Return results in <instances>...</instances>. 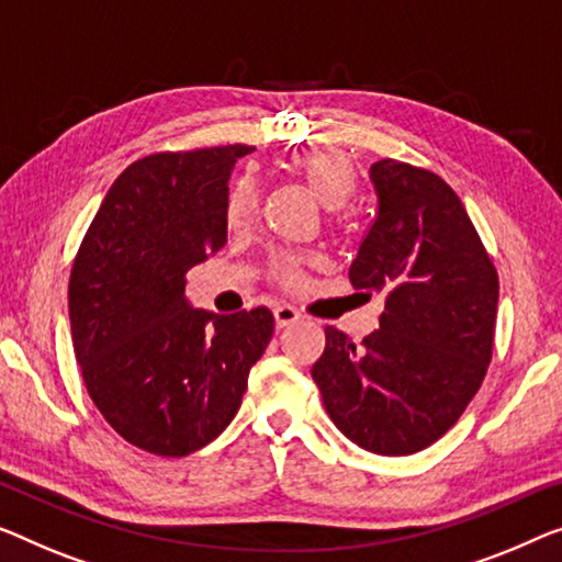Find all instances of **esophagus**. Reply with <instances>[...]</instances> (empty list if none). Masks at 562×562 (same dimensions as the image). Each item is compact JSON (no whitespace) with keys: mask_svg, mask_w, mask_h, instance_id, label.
I'll use <instances>...</instances> for the list:
<instances>
[{"mask_svg":"<svg viewBox=\"0 0 562 562\" xmlns=\"http://www.w3.org/2000/svg\"><path fill=\"white\" fill-rule=\"evenodd\" d=\"M300 321H303V315H300L295 307H290V305H278V307H274V325H278L280 330L282 328H290L292 323H300Z\"/></svg>","mask_w":562,"mask_h":562,"instance_id":"esophagus-1","label":"esophagus"}]
</instances>
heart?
Returning a JSON list of instances; mask_svg holds the SVG:
<instances>
[{
	"mask_svg": "<svg viewBox=\"0 0 562 562\" xmlns=\"http://www.w3.org/2000/svg\"><path fill=\"white\" fill-rule=\"evenodd\" d=\"M288 171L295 176L297 181H303L305 187L313 191V196L328 209V212H338L340 206H346L356 189V171L353 164L346 154L333 148H315L303 150L290 158ZM257 187L249 179H241L237 187L232 189L227 199V227L232 232L247 229L257 216ZM313 265V259L305 257H280L272 265L274 278H278L284 288H300L305 280L307 267Z\"/></svg>",
	"mask_w": 562,
	"mask_h": 562,
	"instance_id": "b5f03b06",
	"label": "heart"
}]
</instances>
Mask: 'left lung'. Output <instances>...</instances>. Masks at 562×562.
<instances>
[{"label": "left lung", "instance_id": "8db88e82", "mask_svg": "<svg viewBox=\"0 0 562 562\" xmlns=\"http://www.w3.org/2000/svg\"><path fill=\"white\" fill-rule=\"evenodd\" d=\"M368 179L375 216L348 278L386 307L361 346L328 325L310 373L350 441L406 457L443 437L480 391L499 282L447 181L393 158L371 164Z\"/></svg>", "mask_w": 562, "mask_h": 562}]
</instances>
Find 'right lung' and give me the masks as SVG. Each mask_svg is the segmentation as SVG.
<instances>
[{
	"mask_svg": "<svg viewBox=\"0 0 562 562\" xmlns=\"http://www.w3.org/2000/svg\"><path fill=\"white\" fill-rule=\"evenodd\" d=\"M249 150L131 164L75 257L67 307L82 381L105 422L150 454L187 457L220 437L272 338L267 307L216 315L183 290L227 241L229 176Z\"/></svg>",
	"mask_w": 562,
	"mask_h": 562,
	"instance_id": "obj_1",
	"label": "right lung"
}]
</instances>
